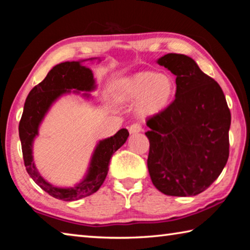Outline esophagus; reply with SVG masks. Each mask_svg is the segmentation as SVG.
<instances>
[{
	"label": "esophagus",
	"mask_w": 250,
	"mask_h": 250,
	"mask_svg": "<svg viewBox=\"0 0 250 250\" xmlns=\"http://www.w3.org/2000/svg\"><path fill=\"white\" fill-rule=\"evenodd\" d=\"M142 130V126L140 124H133L129 126V132L130 133H137V132H140Z\"/></svg>",
	"instance_id": "esophagus-1"
}]
</instances>
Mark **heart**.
<instances>
[{
	"label": "heart",
	"instance_id": "obj_1",
	"mask_svg": "<svg viewBox=\"0 0 250 250\" xmlns=\"http://www.w3.org/2000/svg\"><path fill=\"white\" fill-rule=\"evenodd\" d=\"M122 98L138 100L137 113L142 119L159 115L174 98L175 80L168 74L141 71L122 80L119 86Z\"/></svg>",
	"mask_w": 250,
	"mask_h": 250
}]
</instances>
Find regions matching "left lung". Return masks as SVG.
Returning a JSON list of instances; mask_svg holds the SVG:
<instances>
[{
  "label": "left lung",
  "mask_w": 250,
  "mask_h": 250,
  "mask_svg": "<svg viewBox=\"0 0 250 250\" xmlns=\"http://www.w3.org/2000/svg\"><path fill=\"white\" fill-rule=\"evenodd\" d=\"M176 76L175 99L147 118L152 183L166 195L194 196L213 184L229 156L230 111L217 82L191 57L167 54L158 61Z\"/></svg>",
  "instance_id": "obj_1"
}]
</instances>
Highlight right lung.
Masks as SVG:
<instances>
[{
  "label": "right lung",
  "instance_id": "add662e5",
  "mask_svg": "<svg viewBox=\"0 0 250 250\" xmlns=\"http://www.w3.org/2000/svg\"><path fill=\"white\" fill-rule=\"evenodd\" d=\"M94 88V76L89 68L82 66L79 62H66L53 67L43 82L29 91L25 100L23 115L19 125L25 167L34 182L57 200L77 201L98 191L108 174V167L112 154L124 146L129 137L128 130L121 129L113 137L100 141L92 155L86 179L75 188H54L40 175L33 162L32 145L46 111L59 96L69 92V89L89 91Z\"/></svg>",
  "mask_w": 250,
  "mask_h": 250
}]
</instances>
